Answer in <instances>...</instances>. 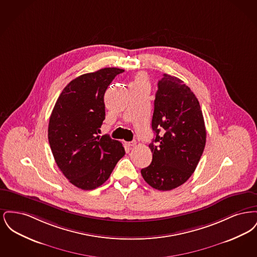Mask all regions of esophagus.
Returning a JSON list of instances; mask_svg holds the SVG:
<instances>
[{
  "mask_svg": "<svg viewBox=\"0 0 257 257\" xmlns=\"http://www.w3.org/2000/svg\"><path fill=\"white\" fill-rule=\"evenodd\" d=\"M136 145H137V143L133 141V142H128V143H126V146L129 147V148H132V147H136Z\"/></svg>",
  "mask_w": 257,
  "mask_h": 257,
  "instance_id": "esophagus-1",
  "label": "esophagus"
}]
</instances>
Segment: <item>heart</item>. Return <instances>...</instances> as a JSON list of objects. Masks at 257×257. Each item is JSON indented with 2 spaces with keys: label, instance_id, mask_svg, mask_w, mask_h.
Returning <instances> with one entry per match:
<instances>
[{
  "label": "heart",
  "instance_id": "heart-1",
  "mask_svg": "<svg viewBox=\"0 0 257 257\" xmlns=\"http://www.w3.org/2000/svg\"><path fill=\"white\" fill-rule=\"evenodd\" d=\"M147 76L144 73L138 74V75L136 76L134 83L132 84V86H147Z\"/></svg>",
  "mask_w": 257,
  "mask_h": 257
}]
</instances>
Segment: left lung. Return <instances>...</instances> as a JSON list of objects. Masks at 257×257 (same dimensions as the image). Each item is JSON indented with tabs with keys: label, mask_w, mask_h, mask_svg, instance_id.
Returning a JSON list of instances; mask_svg holds the SVG:
<instances>
[{
	"label": "left lung",
	"mask_w": 257,
	"mask_h": 257,
	"mask_svg": "<svg viewBox=\"0 0 257 257\" xmlns=\"http://www.w3.org/2000/svg\"><path fill=\"white\" fill-rule=\"evenodd\" d=\"M152 130L156 135L149 145L152 162L141 172L152 188L171 191L194 173L205 147L206 129L194 92L169 74L158 82Z\"/></svg>",
	"instance_id": "1"
}]
</instances>
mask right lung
<instances>
[{
    "instance_id": "1",
    "label": "right lung",
    "mask_w": 257,
    "mask_h": 257,
    "mask_svg": "<svg viewBox=\"0 0 257 257\" xmlns=\"http://www.w3.org/2000/svg\"><path fill=\"white\" fill-rule=\"evenodd\" d=\"M124 72L106 67L83 74L65 86L50 116L48 140L63 175L79 189L105 183L125 155L121 143L98 136L105 119L104 95L111 81Z\"/></svg>"
}]
</instances>
